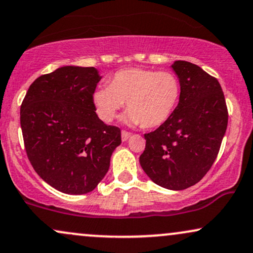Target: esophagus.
Returning a JSON list of instances; mask_svg holds the SVG:
<instances>
[{
	"mask_svg": "<svg viewBox=\"0 0 253 253\" xmlns=\"http://www.w3.org/2000/svg\"><path fill=\"white\" fill-rule=\"evenodd\" d=\"M130 136H132V133L127 132V130H123V132H121V139H123V141H127Z\"/></svg>",
	"mask_w": 253,
	"mask_h": 253,
	"instance_id": "obj_1",
	"label": "esophagus"
}]
</instances>
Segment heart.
Segmentation results:
<instances>
[{
  "mask_svg": "<svg viewBox=\"0 0 253 253\" xmlns=\"http://www.w3.org/2000/svg\"><path fill=\"white\" fill-rule=\"evenodd\" d=\"M180 93V81L173 73L129 67L115 73L109 86L97 88L93 103L97 117L111 123L126 102L124 123L154 128L171 118Z\"/></svg>",
  "mask_w": 253,
  "mask_h": 253,
  "instance_id": "heart-1",
  "label": "heart"
}]
</instances>
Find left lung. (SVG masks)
<instances>
[{
    "mask_svg": "<svg viewBox=\"0 0 253 253\" xmlns=\"http://www.w3.org/2000/svg\"><path fill=\"white\" fill-rule=\"evenodd\" d=\"M180 100L171 118L145 134L140 165L150 179L167 190L193 186L209 172L226 132V102L218 80L187 61H174Z\"/></svg>",
    "mask_w": 253,
    "mask_h": 253,
    "instance_id": "1",
    "label": "left lung"
}]
</instances>
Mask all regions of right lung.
<instances>
[{
  "label": "right lung",
  "mask_w": 253,
  "mask_h": 253,
  "mask_svg": "<svg viewBox=\"0 0 253 253\" xmlns=\"http://www.w3.org/2000/svg\"><path fill=\"white\" fill-rule=\"evenodd\" d=\"M101 80L94 67H60L30 84L20 120L35 172L67 194L93 191L121 144L120 128L103 124L93 93Z\"/></svg>",
  "instance_id": "right-lung-1"
}]
</instances>
